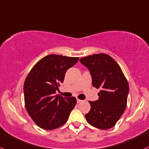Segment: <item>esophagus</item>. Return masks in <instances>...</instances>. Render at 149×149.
I'll return each instance as SVG.
<instances>
[{
    "label": "esophagus",
    "mask_w": 149,
    "mask_h": 149,
    "mask_svg": "<svg viewBox=\"0 0 149 149\" xmlns=\"http://www.w3.org/2000/svg\"><path fill=\"white\" fill-rule=\"evenodd\" d=\"M82 101V100H79V99H78V98L77 99V104H79V103H81Z\"/></svg>",
    "instance_id": "1"
}]
</instances>
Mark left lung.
Masks as SVG:
<instances>
[{"mask_svg":"<svg viewBox=\"0 0 149 149\" xmlns=\"http://www.w3.org/2000/svg\"><path fill=\"white\" fill-rule=\"evenodd\" d=\"M89 70L93 86L101 88L98 100L89 101L88 123L101 130L113 127L127 107L129 85L119 64L107 54H98L79 59Z\"/></svg>","mask_w":149,"mask_h":149,"instance_id":"1","label":"left lung"}]
</instances>
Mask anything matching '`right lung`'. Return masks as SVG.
Wrapping results in <instances>:
<instances>
[{"label":"right lung","mask_w":149,"mask_h":149,"mask_svg":"<svg viewBox=\"0 0 149 149\" xmlns=\"http://www.w3.org/2000/svg\"><path fill=\"white\" fill-rule=\"evenodd\" d=\"M78 60L51 54L40 60L28 74L24 84L25 107L40 127L51 130L67 123L77 100L56 95V91L64 82L67 70Z\"/></svg>","instance_id":"obj_1"}]
</instances>
